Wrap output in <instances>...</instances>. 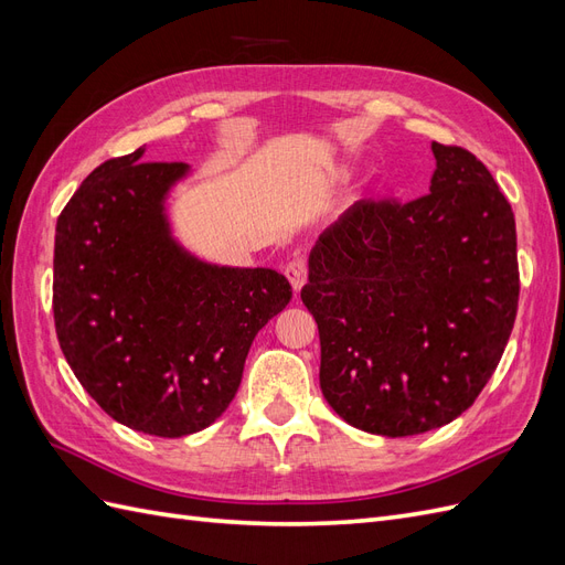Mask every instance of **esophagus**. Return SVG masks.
Returning <instances> with one entry per match:
<instances>
[{
  "label": "esophagus",
  "instance_id": "esophagus-1",
  "mask_svg": "<svg viewBox=\"0 0 565 565\" xmlns=\"http://www.w3.org/2000/svg\"><path fill=\"white\" fill-rule=\"evenodd\" d=\"M285 276H287L289 285H292L295 292H299V289L306 285V276H309V268H306L303 259H292V262L287 264V268H285Z\"/></svg>",
  "mask_w": 565,
  "mask_h": 565
}]
</instances>
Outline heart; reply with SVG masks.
<instances>
[{"label": "heart", "instance_id": "heart-1", "mask_svg": "<svg viewBox=\"0 0 565 565\" xmlns=\"http://www.w3.org/2000/svg\"><path fill=\"white\" fill-rule=\"evenodd\" d=\"M351 177V169H347V167H337V169H332L330 172V181H347Z\"/></svg>", "mask_w": 565, "mask_h": 565}]
</instances>
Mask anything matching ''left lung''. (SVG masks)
<instances>
[{
  "mask_svg": "<svg viewBox=\"0 0 565 565\" xmlns=\"http://www.w3.org/2000/svg\"><path fill=\"white\" fill-rule=\"evenodd\" d=\"M429 193L361 200L309 256L320 388L367 434L438 429L473 405L519 309L516 221L481 160L431 143Z\"/></svg>",
  "mask_w": 565,
  "mask_h": 565,
  "instance_id": "1",
  "label": "left lung"
}]
</instances>
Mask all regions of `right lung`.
<instances>
[{
    "instance_id": "obj_1",
    "label": "right lung",
    "mask_w": 565,
    "mask_h": 565,
    "mask_svg": "<svg viewBox=\"0 0 565 565\" xmlns=\"http://www.w3.org/2000/svg\"><path fill=\"white\" fill-rule=\"evenodd\" d=\"M141 158L96 167L61 212L54 320L67 365L115 422L181 438L226 413L256 332L292 287L273 268L183 249L167 198L191 167Z\"/></svg>"
}]
</instances>
